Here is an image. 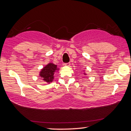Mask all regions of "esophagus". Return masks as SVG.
I'll return each mask as SVG.
<instances>
[{
  "label": "esophagus",
  "mask_w": 131,
  "mask_h": 131,
  "mask_svg": "<svg viewBox=\"0 0 131 131\" xmlns=\"http://www.w3.org/2000/svg\"><path fill=\"white\" fill-rule=\"evenodd\" d=\"M64 65H65V66H70V63H65V64H64Z\"/></svg>",
  "instance_id": "1"
}]
</instances>
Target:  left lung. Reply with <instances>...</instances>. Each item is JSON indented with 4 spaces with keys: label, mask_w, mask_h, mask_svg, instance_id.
<instances>
[{
    "label": "left lung",
    "mask_w": 131,
    "mask_h": 131,
    "mask_svg": "<svg viewBox=\"0 0 131 131\" xmlns=\"http://www.w3.org/2000/svg\"><path fill=\"white\" fill-rule=\"evenodd\" d=\"M84 75H86V74H85V73H84Z\"/></svg>",
    "instance_id": "obj_1"
}]
</instances>
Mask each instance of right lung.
<instances>
[{"label":"right lung","instance_id":"obj_1","mask_svg":"<svg viewBox=\"0 0 131 131\" xmlns=\"http://www.w3.org/2000/svg\"><path fill=\"white\" fill-rule=\"evenodd\" d=\"M58 70L59 69L57 68V65L52 63H49L41 70L39 76L43 81L47 82V83H50L54 79L55 72Z\"/></svg>","mask_w":131,"mask_h":131}]
</instances>
